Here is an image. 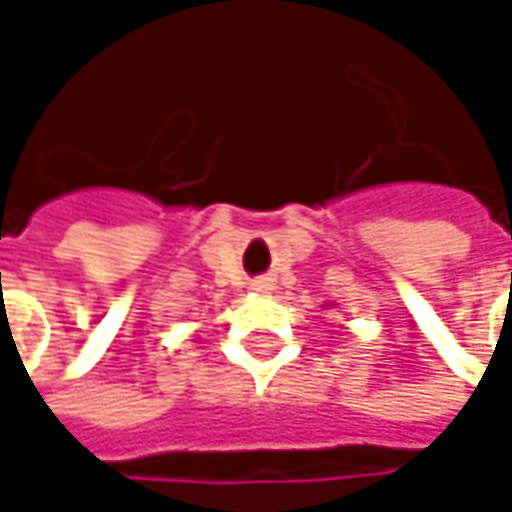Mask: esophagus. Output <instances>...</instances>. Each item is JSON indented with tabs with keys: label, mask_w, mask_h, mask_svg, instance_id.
Returning a JSON list of instances; mask_svg holds the SVG:
<instances>
[{
	"label": "esophagus",
	"mask_w": 512,
	"mask_h": 512,
	"mask_svg": "<svg viewBox=\"0 0 512 512\" xmlns=\"http://www.w3.org/2000/svg\"><path fill=\"white\" fill-rule=\"evenodd\" d=\"M252 290L255 293H272L275 290V281L272 278H257L255 284H252Z\"/></svg>",
	"instance_id": "obj_1"
}]
</instances>
